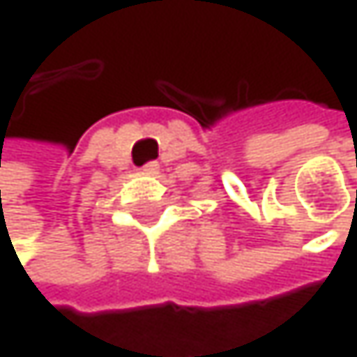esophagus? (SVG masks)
Masks as SVG:
<instances>
[{"instance_id": "obj_1", "label": "esophagus", "mask_w": 357, "mask_h": 357, "mask_svg": "<svg viewBox=\"0 0 357 357\" xmlns=\"http://www.w3.org/2000/svg\"><path fill=\"white\" fill-rule=\"evenodd\" d=\"M158 168H160V164H158V162H147L141 170H143V174H155V172H158Z\"/></svg>"}]
</instances>
